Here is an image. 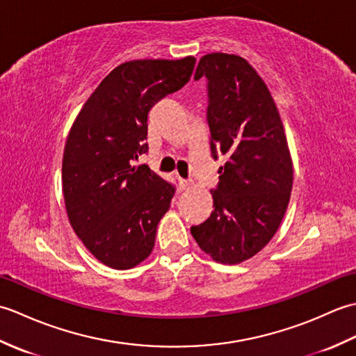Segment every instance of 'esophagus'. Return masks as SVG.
I'll return each instance as SVG.
<instances>
[{"instance_id":"34e87169","label":"esophagus","mask_w":356,"mask_h":356,"mask_svg":"<svg viewBox=\"0 0 356 356\" xmlns=\"http://www.w3.org/2000/svg\"><path fill=\"white\" fill-rule=\"evenodd\" d=\"M177 185H179V190H186V188H190L191 182L190 180L182 179V177H177Z\"/></svg>"}]
</instances>
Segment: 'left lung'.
Returning a JSON list of instances; mask_svg holds the SVG:
<instances>
[{"label": "left lung", "mask_w": 356, "mask_h": 356, "mask_svg": "<svg viewBox=\"0 0 356 356\" xmlns=\"http://www.w3.org/2000/svg\"><path fill=\"white\" fill-rule=\"evenodd\" d=\"M203 76L211 156L226 162L211 190L214 211L191 234L216 261L234 264L251 259L277 232L291 199L292 161L275 102L246 59L209 53L194 79Z\"/></svg>", "instance_id": "obj_1"}]
</instances>
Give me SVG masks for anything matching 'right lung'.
<instances>
[{"mask_svg":"<svg viewBox=\"0 0 356 356\" xmlns=\"http://www.w3.org/2000/svg\"><path fill=\"white\" fill-rule=\"evenodd\" d=\"M195 58L139 59L105 76L74 120L63 159V191L76 236L97 260L128 269L153 251L176 188L147 165L151 108L190 81Z\"/></svg>","mask_w":356,"mask_h":356,"instance_id":"add662e5","label":"right lung"}]
</instances>
